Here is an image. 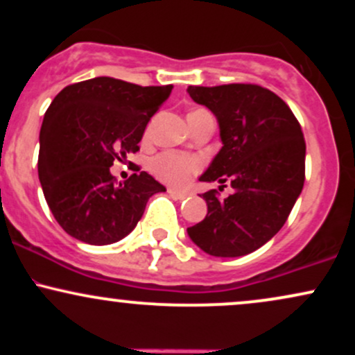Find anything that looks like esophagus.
Masks as SVG:
<instances>
[{"label": "esophagus", "instance_id": "obj_1", "mask_svg": "<svg viewBox=\"0 0 355 355\" xmlns=\"http://www.w3.org/2000/svg\"><path fill=\"white\" fill-rule=\"evenodd\" d=\"M168 193H170V197L175 198V200H183V198L189 197V193H185V191H178L175 189H168Z\"/></svg>", "mask_w": 355, "mask_h": 355}]
</instances>
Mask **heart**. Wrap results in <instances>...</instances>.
Segmentation results:
<instances>
[{
	"label": "heart",
	"instance_id": "b5f03b06",
	"mask_svg": "<svg viewBox=\"0 0 355 355\" xmlns=\"http://www.w3.org/2000/svg\"><path fill=\"white\" fill-rule=\"evenodd\" d=\"M207 113L205 108H197L193 112H190L189 120L193 116ZM202 162L197 157H190V155L180 153V152H164L153 158L150 162V170L157 178H160L162 182L170 183L173 187H182L193 177L195 173L200 170Z\"/></svg>",
	"mask_w": 355,
	"mask_h": 355
}]
</instances>
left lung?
<instances>
[{"label": "left lung", "instance_id": "8db88e82", "mask_svg": "<svg viewBox=\"0 0 355 355\" xmlns=\"http://www.w3.org/2000/svg\"><path fill=\"white\" fill-rule=\"evenodd\" d=\"M189 95L217 116L222 148L200 182H229L235 191L220 200L202 195L207 217L189 237L214 257H242L284 227L305 180V140L282 98L250 83L189 87Z\"/></svg>", "mask_w": 355, "mask_h": 355}]
</instances>
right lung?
Masks as SVG:
<instances>
[{"label": "right lung", "instance_id": "right-lung-1", "mask_svg": "<svg viewBox=\"0 0 355 355\" xmlns=\"http://www.w3.org/2000/svg\"><path fill=\"white\" fill-rule=\"evenodd\" d=\"M172 88L98 76L63 88L51 101L40 132L38 177L68 235L89 245L115 243L135 229L148 198L165 191L146 172L116 183L110 166L140 150Z\"/></svg>", "mask_w": 355, "mask_h": 355}]
</instances>
